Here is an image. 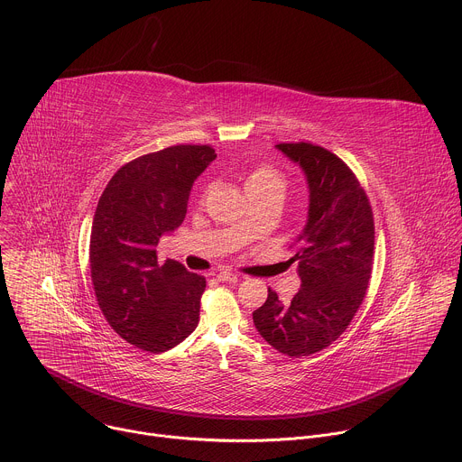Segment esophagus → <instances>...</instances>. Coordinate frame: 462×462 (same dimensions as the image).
Listing matches in <instances>:
<instances>
[{
    "instance_id": "1",
    "label": "esophagus",
    "mask_w": 462,
    "mask_h": 462,
    "mask_svg": "<svg viewBox=\"0 0 462 462\" xmlns=\"http://www.w3.org/2000/svg\"><path fill=\"white\" fill-rule=\"evenodd\" d=\"M217 280L219 282H237L239 280V276L237 274H234V273H230V271H221L219 274H217Z\"/></svg>"
}]
</instances>
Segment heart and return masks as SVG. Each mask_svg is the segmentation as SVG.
<instances>
[{
	"label": "heart",
	"mask_w": 462,
	"mask_h": 462,
	"mask_svg": "<svg viewBox=\"0 0 462 462\" xmlns=\"http://www.w3.org/2000/svg\"><path fill=\"white\" fill-rule=\"evenodd\" d=\"M245 188L246 193L250 195V199H257V197H265V195H282L287 188V179L285 173L271 164H261L255 166L252 171H248L245 179ZM246 225V221L243 223Z\"/></svg>",
	"instance_id": "1"
}]
</instances>
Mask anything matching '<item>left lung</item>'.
<instances>
[{
	"label": "left lung",
	"mask_w": 462,
	"mask_h": 462,
	"mask_svg": "<svg viewBox=\"0 0 462 462\" xmlns=\"http://www.w3.org/2000/svg\"><path fill=\"white\" fill-rule=\"evenodd\" d=\"M276 148L300 164L309 184V219L289 259L298 261L301 289L291 303L269 289L252 316L274 349L300 358L340 338L362 305L373 269L374 221L365 189L340 157L310 143Z\"/></svg>",
	"instance_id": "8db88e82"
}]
</instances>
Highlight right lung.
Masks as SVG:
<instances>
[{
  "mask_svg": "<svg viewBox=\"0 0 462 462\" xmlns=\"http://www.w3.org/2000/svg\"><path fill=\"white\" fill-rule=\"evenodd\" d=\"M208 144H179L137 157L107 182L91 226L89 267L113 331L143 351L164 353L199 323L205 276L157 261L159 239L186 216L193 180L216 159Z\"/></svg>",
  "mask_w": 462,
  "mask_h": 462,
  "instance_id": "1",
  "label": "right lung"
}]
</instances>
